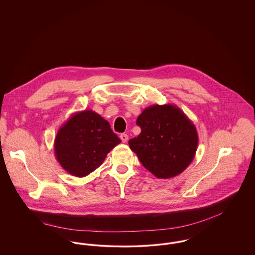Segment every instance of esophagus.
Wrapping results in <instances>:
<instances>
[{"mask_svg":"<svg viewBox=\"0 0 255 255\" xmlns=\"http://www.w3.org/2000/svg\"><path fill=\"white\" fill-rule=\"evenodd\" d=\"M120 137H121L122 142H126L128 140V134L127 133H122L120 135Z\"/></svg>","mask_w":255,"mask_h":255,"instance_id":"esophagus-1","label":"esophagus"}]
</instances>
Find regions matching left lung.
<instances>
[{"mask_svg":"<svg viewBox=\"0 0 255 255\" xmlns=\"http://www.w3.org/2000/svg\"><path fill=\"white\" fill-rule=\"evenodd\" d=\"M136 124L141 132L128 143L155 177H176L192 162L199 142L198 133L194 123L178 106H149L138 116Z\"/></svg>","mask_w":255,"mask_h":255,"instance_id":"obj_1","label":"left lung"}]
</instances>
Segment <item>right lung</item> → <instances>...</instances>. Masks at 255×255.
<instances>
[{
  "label": "right lung",
  "mask_w": 255,
  "mask_h": 255,
  "mask_svg": "<svg viewBox=\"0 0 255 255\" xmlns=\"http://www.w3.org/2000/svg\"><path fill=\"white\" fill-rule=\"evenodd\" d=\"M121 142L109 122L96 112L84 110L61 126L54 139V155L63 169L82 178L99 167Z\"/></svg>",
  "instance_id": "obj_1"
}]
</instances>
